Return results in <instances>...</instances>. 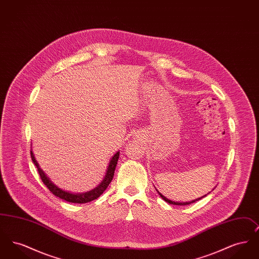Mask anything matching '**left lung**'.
I'll return each mask as SVG.
<instances>
[{
	"label": "left lung",
	"mask_w": 259,
	"mask_h": 259,
	"mask_svg": "<svg viewBox=\"0 0 259 259\" xmlns=\"http://www.w3.org/2000/svg\"><path fill=\"white\" fill-rule=\"evenodd\" d=\"M159 193V192H158ZM159 195H160L161 198L163 199V200H165L167 203H169V204H172V205H180V206H185V205H189V204H191V203H194V202H196L198 200H200V199H202V198L205 197V196H207V195H204L203 197L198 198L196 200H193V201H191V202H185V203H179V202H172L171 200H169V199H167V198L165 197V196H163L161 193H159Z\"/></svg>",
	"instance_id": "left-lung-1"
}]
</instances>
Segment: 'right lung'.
Instances as JSON below:
<instances>
[{
	"label": "right lung",
	"instance_id": "obj_1",
	"mask_svg": "<svg viewBox=\"0 0 259 259\" xmlns=\"http://www.w3.org/2000/svg\"><path fill=\"white\" fill-rule=\"evenodd\" d=\"M118 157H119V152L117 151L113 155L111 160L110 161V165L108 167V171H107V174L105 176V179L103 180V182L96 188H94L93 190H91V191H89L87 193H83V194H72V193L63 191L62 189L58 188L56 185H53L50 182V180L47 177V175L39 168L37 160L35 159V156H34L33 152L31 150V158H32V161L34 162V164L37 167V172L39 174V177H40L42 183L50 189V192L52 194H54L55 196L61 198V199L67 201V202L76 203V204H83V203L91 202V201L97 199L106 190L108 185H110V183L112 181V178H113V175H114V170H115V167H116V164H117V161H118Z\"/></svg>",
	"mask_w": 259,
	"mask_h": 259
}]
</instances>
